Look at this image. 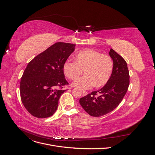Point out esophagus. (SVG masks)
Masks as SVG:
<instances>
[{
	"label": "esophagus",
	"mask_w": 155,
	"mask_h": 155,
	"mask_svg": "<svg viewBox=\"0 0 155 155\" xmlns=\"http://www.w3.org/2000/svg\"><path fill=\"white\" fill-rule=\"evenodd\" d=\"M87 94V92L86 91H83V92H82V95H83V96H86Z\"/></svg>",
	"instance_id": "esophagus-1"
}]
</instances>
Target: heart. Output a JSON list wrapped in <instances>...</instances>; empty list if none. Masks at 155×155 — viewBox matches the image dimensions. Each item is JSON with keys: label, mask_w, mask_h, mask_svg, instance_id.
<instances>
[{"label": "heart", "mask_w": 155, "mask_h": 155, "mask_svg": "<svg viewBox=\"0 0 155 155\" xmlns=\"http://www.w3.org/2000/svg\"><path fill=\"white\" fill-rule=\"evenodd\" d=\"M74 61L67 60L63 64L65 76L75 80L84 71L86 76L72 83V85L80 89H89L93 86L101 87L110 80L114 70V62L110 56L93 49L79 51Z\"/></svg>", "instance_id": "heart-1"}]
</instances>
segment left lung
<instances>
[{
	"instance_id": "left-lung-1",
	"label": "left lung",
	"mask_w": 155,
	"mask_h": 155,
	"mask_svg": "<svg viewBox=\"0 0 155 155\" xmlns=\"http://www.w3.org/2000/svg\"><path fill=\"white\" fill-rule=\"evenodd\" d=\"M114 70L110 80L99 91H93L79 100V104L92 116L100 117L115 109L122 101L129 85V72L125 59L110 49Z\"/></svg>"
}]
</instances>
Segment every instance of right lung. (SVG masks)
<instances>
[{
    "label": "right lung",
    "mask_w": 155,
    "mask_h": 155,
    "mask_svg": "<svg viewBox=\"0 0 155 155\" xmlns=\"http://www.w3.org/2000/svg\"><path fill=\"white\" fill-rule=\"evenodd\" d=\"M76 45L56 43L28 64L20 83L23 105L32 116L46 118L58 109L60 96L68 85L63 70L64 63Z\"/></svg>",
    "instance_id": "add662e5"
}]
</instances>
